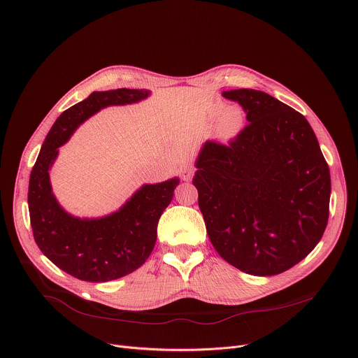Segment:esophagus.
Here are the masks:
<instances>
[{
  "label": "esophagus",
  "instance_id": "34e87169",
  "mask_svg": "<svg viewBox=\"0 0 358 358\" xmlns=\"http://www.w3.org/2000/svg\"><path fill=\"white\" fill-rule=\"evenodd\" d=\"M194 171L195 169L191 166V164H184L181 169H180V173H181V178L184 181H189L194 176Z\"/></svg>",
  "mask_w": 358,
  "mask_h": 358
}]
</instances>
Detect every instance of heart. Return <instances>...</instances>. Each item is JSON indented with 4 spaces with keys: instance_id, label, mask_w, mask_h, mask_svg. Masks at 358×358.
<instances>
[{
    "instance_id": "obj_1",
    "label": "heart",
    "mask_w": 358,
    "mask_h": 358,
    "mask_svg": "<svg viewBox=\"0 0 358 358\" xmlns=\"http://www.w3.org/2000/svg\"><path fill=\"white\" fill-rule=\"evenodd\" d=\"M221 110H222V108H218V109H217V113H220ZM241 122H242L241 112L236 110V109H234V108H231V109H227V110L222 113L220 126H221V130H222L224 133L231 134V133H234V131L239 127Z\"/></svg>"
}]
</instances>
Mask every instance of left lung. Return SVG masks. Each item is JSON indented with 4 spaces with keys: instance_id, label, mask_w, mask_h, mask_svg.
Instances as JSON below:
<instances>
[{
    "instance_id": "left-lung-1",
    "label": "left lung",
    "mask_w": 358,
    "mask_h": 358,
    "mask_svg": "<svg viewBox=\"0 0 358 358\" xmlns=\"http://www.w3.org/2000/svg\"><path fill=\"white\" fill-rule=\"evenodd\" d=\"M222 96L249 123L228 144L203 143L192 178L198 207L222 259L253 276L279 275L324 234L330 170L303 115L261 90Z\"/></svg>"
}]
</instances>
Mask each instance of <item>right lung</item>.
I'll return each mask as SVG.
<instances>
[{
    "label": "right lung",
    "instance_id": "1",
    "mask_svg": "<svg viewBox=\"0 0 358 358\" xmlns=\"http://www.w3.org/2000/svg\"><path fill=\"white\" fill-rule=\"evenodd\" d=\"M145 89L93 92L65 110L49 130L31 171L28 208L34 239L45 257L64 272L85 282H109L138 269L157 239V224L173 199L178 177L144 184L124 206L101 218H78L57 201L49 170L73 131L108 106L130 105L145 99Z\"/></svg>",
    "mask_w": 358,
    "mask_h": 358
}]
</instances>
